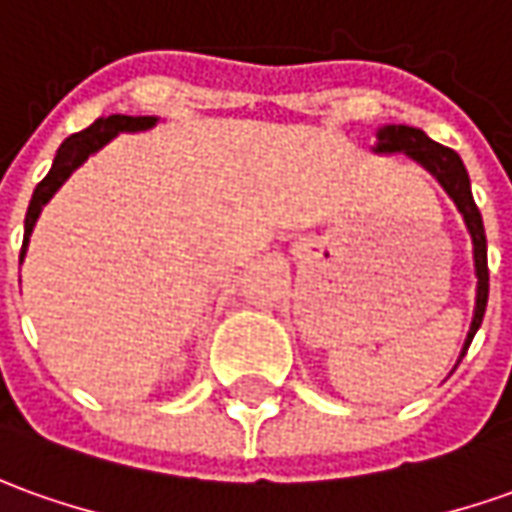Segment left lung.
Returning <instances> with one entry per match:
<instances>
[{
    "mask_svg": "<svg viewBox=\"0 0 512 512\" xmlns=\"http://www.w3.org/2000/svg\"><path fill=\"white\" fill-rule=\"evenodd\" d=\"M373 154H406L412 162H417L420 168H426L440 182V187L446 190L448 198L457 204L462 221L468 227L471 243H474V271H476V305H474V319H471V328L462 344L460 358L468 353V347L474 342L476 330L482 325V316L488 308V241H485V224H482V212L476 210L474 193H471V179H468V170L462 165V159L457 151H451L446 145L429 139L420 128L412 125H381L375 131V148ZM454 364V367H457Z\"/></svg>",
    "mask_w": 512,
    "mask_h": 512,
    "instance_id": "8db88e82",
    "label": "left lung"
}]
</instances>
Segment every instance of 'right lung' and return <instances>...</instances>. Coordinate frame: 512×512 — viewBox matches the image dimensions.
<instances>
[{"label":"right lung","mask_w":512,"mask_h":512,"mask_svg":"<svg viewBox=\"0 0 512 512\" xmlns=\"http://www.w3.org/2000/svg\"><path fill=\"white\" fill-rule=\"evenodd\" d=\"M159 123V117H128V114H111V117H100L89 128H83L81 134H72L61 142L58 154L52 159L50 173L38 182V187L33 190V198H30V207H27V215H24V241H22V255L19 260H24L27 255V246H30V235H33V227H36L38 215L41 210L50 204V198L61 190V184L81 168L83 162L92 154H97L100 148H106L111 139L117 134H137V131H148Z\"/></svg>","instance_id":"1"}]
</instances>
